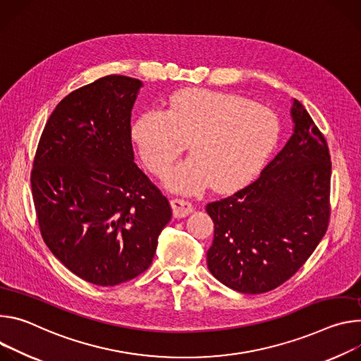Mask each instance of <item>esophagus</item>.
<instances>
[{"mask_svg":"<svg viewBox=\"0 0 361 361\" xmlns=\"http://www.w3.org/2000/svg\"><path fill=\"white\" fill-rule=\"evenodd\" d=\"M171 207H172L175 218L188 216L193 211V205L188 201H183V199H172Z\"/></svg>","mask_w":361,"mask_h":361,"instance_id":"obj_1","label":"esophagus"}]
</instances>
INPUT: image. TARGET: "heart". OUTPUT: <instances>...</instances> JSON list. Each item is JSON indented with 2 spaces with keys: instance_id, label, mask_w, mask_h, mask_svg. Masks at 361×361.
Listing matches in <instances>:
<instances>
[{
  "instance_id": "b5f03b06",
  "label": "heart",
  "mask_w": 361,
  "mask_h": 361,
  "mask_svg": "<svg viewBox=\"0 0 361 361\" xmlns=\"http://www.w3.org/2000/svg\"><path fill=\"white\" fill-rule=\"evenodd\" d=\"M279 137L274 111L231 93L186 89L169 96L162 110L137 116L132 139L156 176L168 173L189 145L190 156L165 179L175 192L195 193L212 185L231 190L245 182Z\"/></svg>"
}]
</instances>
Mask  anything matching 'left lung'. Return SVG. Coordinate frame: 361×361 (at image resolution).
Segmentation results:
<instances>
[{"label":"left lung","instance_id":"left-lung-1","mask_svg":"<svg viewBox=\"0 0 361 361\" xmlns=\"http://www.w3.org/2000/svg\"><path fill=\"white\" fill-rule=\"evenodd\" d=\"M293 135L244 189L211 202V274L243 294L271 291L291 278L326 235L331 162L324 136L293 100Z\"/></svg>","mask_w":361,"mask_h":361}]
</instances>
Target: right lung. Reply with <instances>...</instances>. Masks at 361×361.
Masks as SVG:
<instances>
[{
  "instance_id": "obj_1",
  "label": "right lung",
  "mask_w": 361,
  "mask_h": 361,
  "mask_svg": "<svg viewBox=\"0 0 361 361\" xmlns=\"http://www.w3.org/2000/svg\"><path fill=\"white\" fill-rule=\"evenodd\" d=\"M143 83L106 75L66 96L49 117L31 189L44 243L73 274L102 287L146 271L172 218L135 164L132 109Z\"/></svg>"
}]
</instances>
